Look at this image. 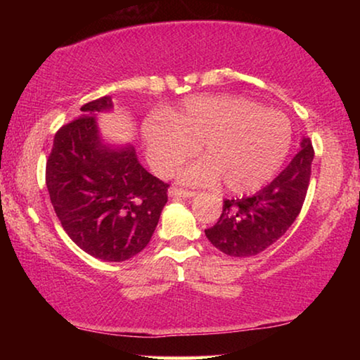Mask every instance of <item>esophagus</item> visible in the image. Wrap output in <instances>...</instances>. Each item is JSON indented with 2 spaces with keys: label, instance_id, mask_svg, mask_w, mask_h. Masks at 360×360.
<instances>
[{
  "label": "esophagus",
  "instance_id": "esophagus-1",
  "mask_svg": "<svg viewBox=\"0 0 360 360\" xmlns=\"http://www.w3.org/2000/svg\"><path fill=\"white\" fill-rule=\"evenodd\" d=\"M169 195L170 196H181V198H191V196H195L196 193L191 190H184V188H176V186H172L169 190Z\"/></svg>",
  "mask_w": 360,
  "mask_h": 360
}]
</instances>
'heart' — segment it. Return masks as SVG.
I'll use <instances>...</instances> for the list:
<instances>
[{"label": "heart", "mask_w": 360, "mask_h": 360, "mask_svg": "<svg viewBox=\"0 0 360 360\" xmlns=\"http://www.w3.org/2000/svg\"><path fill=\"white\" fill-rule=\"evenodd\" d=\"M147 155L157 174L170 175L200 147L205 160L181 179L193 185L221 180L231 193L259 190L280 170L293 141L292 122L277 110L234 95L193 96L179 110L144 124Z\"/></svg>", "instance_id": "b5f03b06"}]
</instances>
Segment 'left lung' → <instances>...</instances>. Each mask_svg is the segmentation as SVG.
I'll use <instances>...</instances> for the list:
<instances>
[{
  "label": "left lung",
  "instance_id": "8db88e82",
  "mask_svg": "<svg viewBox=\"0 0 360 360\" xmlns=\"http://www.w3.org/2000/svg\"><path fill=\"white\" fill-rule=\"evenodd\" d=\"M313 157V144L307 137L287 169L259 193L224 200L218 223L205 229L210 243L231 257L257 255L277 243L302 211Z\"/></svg>",
  "mask_w": 360,
  "mask_h": 360
}]
</instances>
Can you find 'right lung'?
<instances>
[{"label":"right lung","instance_id":"add662e5","mask_svg":"<svg viewBox=\"0 0 360 360\" xmlns=\"http://www.w3.org/2000/svg\"><path fill=\"white\" fill-rule=\"evenodd\" d=\"M111 106V96L85 103L82 116L57 131L46 185L68 238L93 257L122 262L149 244L169 184L139 164L134 147L111 149L100 141L96 112Z\"/></svg>","mask_w":360,"mask_h":360}]
</instances>
